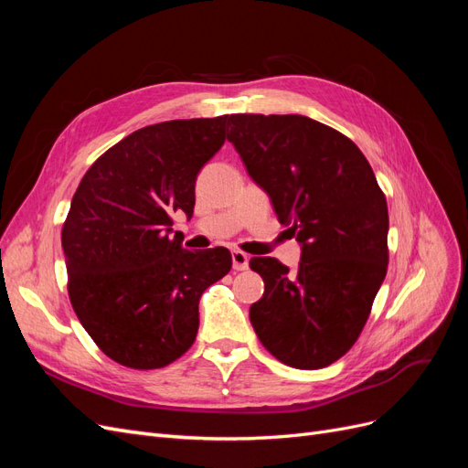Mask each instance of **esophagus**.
Masks as SVG:
<instances>
[{
    "instance_id": "esophagus-1",
    "label": "esophagus",
    "mask_w": 468,
    "mask_h": 468,
    "mask_svg": "<svg viewBox=\"0 0 468 468\" xmlns=\"http://www.w3.org/2000/svg\"><path fill=\"white\" fill-rule=\"evenodd\" d=\"M248 265H250L248 253L239 251V250H234V251H232V267L236 269V271H246Z\"/></svg>"
}]
</instances>
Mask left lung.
<instances>
[{"label": "left lung", "instance_id": "left-lung-1", "mask_svg": "<svg viewBox=\"0 0 468 468\" xmlns=\"http://www.w3.org/2000/svg\"><path fill=\"white\" fill-rule=\"evenodd\" d=\"M229 140L303 244L296 271L251 258L265 291L250 308L263 347L294 369L328 367L357 342L388 267V208L347 136L303 115L229 117Z\"/></svg>", "mask_w": 468, "mask_h": 468}]
</instances>
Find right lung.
Listing matches in <instances>:
<instances>
[{
    "instance_id": "add662e5",
    "label": "right lung",
    "mask_w": 468,
    "mask_h": 468,
    "mask_svg": "<svg viewBox=\"0 0 468 468\" xmlns=\"http://www.w3.org/2000/svg\"><path fill=\"white\" fill-rule=\"evenodd\" d=\"M229 115L134 131L91 164L62 226L68 294L97 347L119 365L162 369L199 330V301L232 267L226 248L183 250L195 179L226 140Z\"/></svg>"
}]
</instances>
